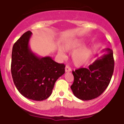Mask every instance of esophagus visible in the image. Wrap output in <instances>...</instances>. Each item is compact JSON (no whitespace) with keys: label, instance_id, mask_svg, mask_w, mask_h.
Here are the masks:
<instances>
[{"label":"esophagus","instance_id":"34e87169","mask_svg":"<svg viewBox=\"0 0 124 124\" xmlns=\"http://www.w3.org/2000/svg\"><path fill=\"white\" fill-rule=\"evenodd\" d=\"M71 71V68L68 65H66L65 67V72H69Z\"/></svg>","mask_w":124,"mask_h":124}]
</instances>
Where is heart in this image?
I'll return each instance as SVG.
<instances>
[{
    "instance_id": "1",
    "label": "heart",
    "mask_w": 124,
    "mask_h": 124,
    "mask_svg": "<svg viewBox=\"0 0 124 124\" xmlns=\"http://www.w3.org/2000/svg\"><path fill=\"white\" fill-rule=\"evenodd\" d=\"M86 41L82 39H74L66 41L62 45V49L66 51H73L72 58L73 63L80 66L86 63L92 54V49L89 46H83ZM81 48H80V47ZM58 54L61 57H65V53L62 49L58 50Z\"/></svg>"
}]
</instances>
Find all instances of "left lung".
<instances>
[{
	"label": "left lung",
	"mask_w": 124,
	"mask_h": 124,
	"mask_svg": "<svg viewBox=\"0 0 124 124\" xmlns=\"http://www.w3.org/2000/svg\"><path fill=\"white\" fill-rule=\"evenodd\" d=\"M103 51L107 53L98 58L88 68L72 71L74 82L70 88L78 99L84 101L96 99L108 86L114 69L113 51L109 48Z\"/></svg>",
	"instance_id": "8db88e82"
}]
</instances>
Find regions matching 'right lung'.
Masks as SVG:
<instances>
[{"mask_svg": "<svg viewBox=\"0 0 124 124\" xmlns=\"http://www.w3.org/2000/svg\"><path fill=\"white\" fill-rule=\"evenodd\" d=\"M31 34L27 31L14 44L11 72L20 94L28 99L42 101L51 96L56 81L65 73V66L50 56L40 57L33 53L29 46Z\"/></svg>", "mask_w": 124, "mask_h": 124, "instance_id": "right-lung-1", "label": "right lung"}]
</instances>
